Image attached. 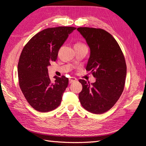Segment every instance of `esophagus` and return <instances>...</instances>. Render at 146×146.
<instances>
[{"label": "esophagus", "mask_w": 146, "mask_h": 146, "mask_svg": "<svg viewBox=\"0 0 146 146\" xmlns=\"http://www.w3.org/2000/svg\"><path fill=\"white\" fill-rule=\"evenodd\" d=\"M75 81H76V78L75 77H70V79H69V83L71 84L73 82H75Z\"/></svg>", "instance_id": "obj_1"}]
</instances>
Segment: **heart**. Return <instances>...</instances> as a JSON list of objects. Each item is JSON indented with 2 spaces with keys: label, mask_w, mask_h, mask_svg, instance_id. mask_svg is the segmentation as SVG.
Here are the masks:
<instances>
[{
  "label": "heart",
  "mask_w": 146,
  "mask_h": 146,
  "mask_svg": "<svg viewBox=\"0 0 146 146\" xmlns=\"http://www.w3.org/2000/svg\"><path fill=\"white\" fill-rule=\"evenodd\" d=\"M76 46H81V45H84V44H81V43H76V44H75Z\"/></svg>",
  "instance_id": "1"
}]
</instances>
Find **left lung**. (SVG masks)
<instances>
[{"label": "left lung", "mask_w": 146, "mask_h": 146, "mask_svg": "<svg viewBox=\"0 0 146 146\" xmlns=\"http://www.w3.org/2000/svg\"><path fill=\"white\" fill-rule=\"evenodd\" d=\"M90 48L86 70L96 78L94 83L80 79L82 90L78 98L82 107L102 114L113 106L123 92L127 69L124 56L114 37L102 29L77 28Z\"/></svg>", "instance_id": "1"}]
</instances>
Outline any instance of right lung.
<instances>
[{
  "instance_id": "1",
  "label": "right lung",
  "mask_w": 146,
  "mask_h": 146,
  "mask_svg": "<svg viewBox=\"0 0 146 146\" xmlns=\"http://www.w3.org/2000/svg\"><path fill=\"white\" fill-rule=\"evenodd\" d=\"M75 29L60 26L44 29L22 51L18 64L19 86L29 105L38 111H51L60 104L68 78L55 76L51 82L48 67L56 60L59 49Z\"/></svg>"
}]
</instances>
